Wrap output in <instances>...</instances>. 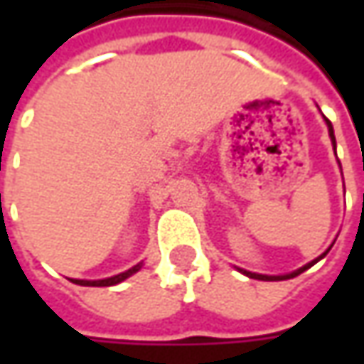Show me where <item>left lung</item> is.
<instances>
[{
  "label": "left lung",
  "instance_id": "8db88e82",
  "mask_svg": "<svg viewBox=\"0 0 364 364\" xmlns=\"http://www.w3.org/2000/svg\"><path fill=\"white\" fill-rule=\"evenodd\" d=\"M326 125H328V135L330 139H332V146H334V151H336V139H334V129H332V123H330L328 119H326ZM330 251V249H328ZM326 251V253H328ZM326 253H322L320 257H316L314 261H310V263H306L304 267H300V269H296V272L291 273H286V275H261V273H251V272H245V269H239L241 273H245L247 277H253V279H261V282H282V279H291V277H296V275H300V273H304L308 267H312L314 263H318L322 257H326Z\"/></svg>",
  "mask_w": 364,
  "mask_h": 364
}]
</instances>
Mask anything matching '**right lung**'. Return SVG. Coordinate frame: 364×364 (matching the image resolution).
Here are the masks:
<instances>
[{
	"instance_id": "obj_1",
	"label": "right lung",
	"mask_w": 364,
	"mask_h": 364,
	"mask_svg": "<svg viewBox=\"0 0 364 364\" xmlns=\"http://www.w3.org/2000/svg\"><path fill=\"white\" fill-rule=\"evenodd\" d=\"M141 269V263H137V265H133L132 269H127V272L119 273V275H113V277H107V279H95V282H89V279H70V282H75L78 286H91V287H105V286H117L121 284L123 279H127L129 275H133L135 272H139Z\"/></svg>"
}]
</instances>
